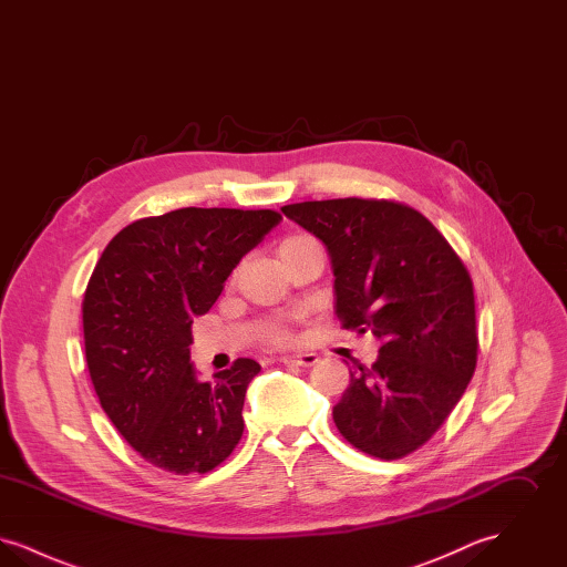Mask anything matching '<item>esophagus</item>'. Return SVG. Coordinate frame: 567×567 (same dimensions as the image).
<instances>
[{"label": "esophagus", "mask_w": 567, "mask_h": 567, "mask_svg": "<svg viewBox=\"0 0 567 567\" xmlns=\"http://www.w3.org/2000/svg\"><path fill=\"white\" fill-rule=\"evenodd\" d=\"M280 361H282L285 365L312 368V365L319 361V354H315V352H297V354H287V357H280Z\"/></svg>", "instance_id": "1"}]
</instances>
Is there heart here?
Masks as SVG:
<instances>
[{"label":"heart","instance_id":"1","mask_svg":"<svg viewBox=\"0 0 567 567\" xmlns=\"http://www.w3.org/2000/svg\"><path fill=\"white\" fill-rule=\"evenodd\" d=\"M297 240H303V238H289V240L282 243V246H289V244L297 243ZM282 246H280V248H282ZM271 340H274V342H282V340H287V333H285L282 329H278V331L271 333Z\"/></svg>","mask_w":567,"mask_h":567}]
</instances>
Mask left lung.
<instances>
[{"label":"left lung","instance_id":"obj_1","mask_svg":"<svg viewBox=\"0 0 567 567\" xmlns=\"http://www.w3.org/2000/svg\"><path fill=\"white\" fill-rule=\"evenodd\" d=\"M282 213L324 244L336 315L380 340L357 365L333 423L354 449L402 458L423 446L476 370L472 278L453 246L414 208L386 199H324Z\"/></svg>","mask_w":567,"mask_h":567}]
</instances>
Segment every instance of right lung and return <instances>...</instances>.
<instances>
[{
  "instance_id": "add662e5",
  "label": "right lung",
  "mask_w": 567,
  "mask_h": 567,
  "mask_svg": "<svg viewBox=\"0 0 567 567\" xmlns=\"http://www.w3.org/2000/svg\"><path fill=\"white\" fill-rule=\"evenodd\" d=\"M282 220L274 210L181 208L140 218L104 248L82 299L91 382L140 457L172 474H206L244 432L246 386L261 365L236 359L202 382L190 324L244 255Z\"/></svg>"
}]
</instances>
